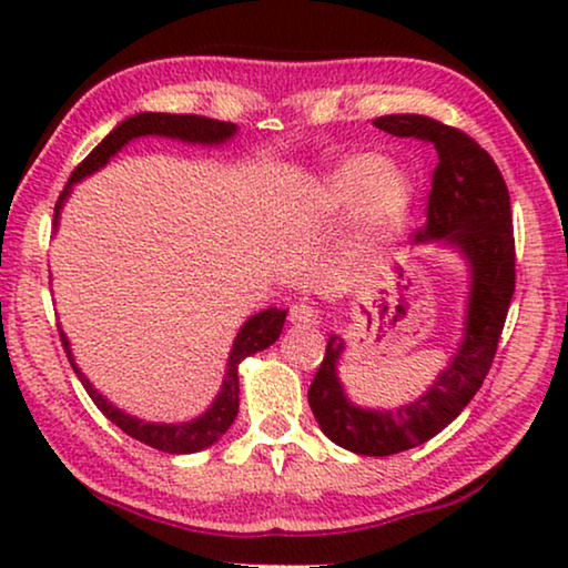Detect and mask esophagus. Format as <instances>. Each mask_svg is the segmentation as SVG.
Segmentation results:
<instances>
[{"mask_svg": "<svg viewBox=\"0 0 568 568\" xmlns=\"http://www.w3.org/2000/svg\"><path fill=\"white\" fill-rule=\"evenodd\" d=\"M290 321L292 325H297V328H313V325L321 323V313L313 305H307V302H297V305H292L290 310Z\"/></svg>", "mask_w": 568, "mask_h": 568, "instance_id": "1", "label": "esophagus"}]
</instances>
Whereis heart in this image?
<instances>
[{
  "label": "heart",
  "mask_w": 568,
  "mask_h": 568,
  "mask_svg": "<svg viewBox=\"0 0 568 568\" xmlns=\"http://www.w3.org/2000/svg\"><path fill=\"white\" fill-rule=\"evenodd\" d=\"M416 204V185L385 154L356 152L338 160L307 196V216L341 224L354 216L352 251L369 255L393 245Z\"/></svg>",
  "instance_id": "1"
}]
</instances>
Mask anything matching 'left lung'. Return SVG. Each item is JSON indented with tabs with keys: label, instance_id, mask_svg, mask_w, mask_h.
Returning <instances> with one entry per match:
<instances>
[{
	"label": "left lung",
	"instance_id": "left-lung-1",
	"mask_svg": "<svg viewBox=\"0 0 568 568\" xmlns=\"http://www.w3.org/2000/svg\"><path fill=\"white\" fill-rule=\"evenodd\" d=\"M393 136H416L439 154L426 224L414 245L437 243L460 255L468 271L463 333L447 367L418 398L395 410L352 400L338 375L344 338L331 333L321 369L307 390L321 432L356 455L385 457L424 445L453 424L491 369L496 344L515 294V237L507 183L480 144L426 115L398 113L372 121Z\"/></svg>",
	"mask_w": 568,
	"mask_h": 568
}]
</instances>
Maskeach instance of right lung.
I'll return each instance as SVG.
<instances>
[{"mask_svg": "<svg viewBox=\"0 0 568 568\" xmlns=\"http://www.w3.org/2000/svg\"><path fill=\"white\" fill-rule=\"evenodd\" d=\"M235 134H237L235 123L204 119V115L150 113V111L129 115V119H123L119 126H115L111 134H108L103 142H100L95 150H92L88 158L77 165L72 178H69L67 189L61 191L57 209H53V232L59 230L61 209H64L67 199L72 196L74 183H80L84 178L95 175L98 170H103L108 162H111L123 146L134 142V139L160 136V139H170V142H183L193 146H224L230 139H235ZM284 321H286V310H278V307H266L261 310V313L247 317V321L240 325L235 341H232L227 369H224L220 393L214 395V400L209 403L204 414L191 418V422H175V424L144 422V418L126 414V410L108 400L105 395L90 383L88 375L80 369V364L74 362L72 344H69L64 331H61V344H64L74 375L80 377V383L84 385V390H88L92 403H95V406L105 414V418H111L121 432H126L129 437L144 442V445L160 449V453L191 455V453H201V449L212 447L214 442H220L222 434L230 429L232 422H235L237 408H240V362L247 359V356H253L255 352H263V348H268L271 344H276V338L282 336Z\"/></svg>", "mask_w": 568, "mask_h": 568, "instance_id": "right-lung-1", "label": "right lung"}]
</instances>
